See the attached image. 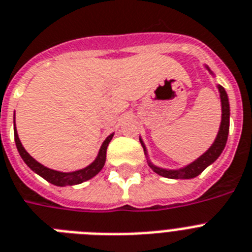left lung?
Segmentation results:
<instances>
[{"label": "left lung", "mask_w": 252, "mask_h": 252, "mask_svg": "<svg viewBox=\"0 0 252 252\" xmlns=\"http://www.w3.org/2000/svg\"><path fill=\"white\" fill-rule=\"evenodd\" d=\"M208 69V72L211 73L214 76V72L211 69L208 68L207 66H204ZM219 93H220V101H221V123H220V128H219V132L216 134V138H215L214 144L210 146L206 153L200 155L199 158H197L194 161L189 163L188 165L183 167V168L177 169H168V168H161L151 163V160L149 159V154H147L146 146H145L144 141L140 137V142L144 147L145 155H146L147 164L150 165V168L154 171L155 173L163 176V177H167V179H194L197 177L198 175L203 172L204 169L207 168L208 165H211L216 159L220 157V154L224 150V147L226 145V141H228V134H229V119H230V107H229V98L228 94H226L225 89L219 85L218 84Z\"/></svg>", "instance_id": "8db88e82"}]
</instances>
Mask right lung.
Listing matches in <instances>:
<instances>
[{
  "instance_id": "1",
  "label": "right lung",
  "mask_w": 252,
  "mask_h": 252,
  "mask_svg": "<svg viewBox=\"0 0 252 252\" xmlns=\"http://www.w3.org/2000/svg\"><path fill=\"white\" fill-rule=\"evenodd\" d=\"M14 119H15V115H14ZM14 123H15V120H14ZM14 126H15V124H14ZM112 137H114V133H111V134L103 141L101 149L98 151L97 158L94 159L91 164L87 165L85 168L77 169V171H73V172H61V171H55V169L48 168V167H45V165H42L41 163H38L36 159L32 158V157L26 151V149L23 147L22 142H20L18 132H16V126L14 128V138H15L16 149L19 151V155L22 157L24 163H26L34 173H37V175L41 176L42 179H45L46 181H49L50 184L57 186L77 185V184H81L84 183V181L91 180L92 177H94V176L101 172V169L103 168V165H105L106 161V151H107V146L108 144H110V141L112 140Z\"/></svg>"
}]
</instances>
